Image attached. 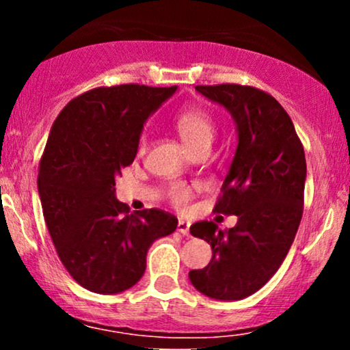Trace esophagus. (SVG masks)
Wrapping results in <instances>:
<instances>
[{"label":"esophagus","instance_id":"1","mask_svg":"<svg viewBox=\"0 0 350 350\" xmlns=\"http://www.w3.org/2000/svg\"><path fill=\"white\" fill-rule=\"evenodd\" d=\"M178 232H179L180 235L189 237V224L184 222V220H179V224H178Z\"/></svg>","mask_w":350,"mask_h":350}]
</instances>
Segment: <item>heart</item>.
Masks as SVG:
<instances>
[{
  "instance_id": "1",
  "label": "heart",
  "mask_w": 350,
  "mask_h": 350,
  "mask_svg": "<svg viewBox=\"0 0 350 350\" xmlns=\"http://www.w3.org/2000/svg\"><path fill=\"white\" fill-rule=\"evenodd\" d=\"M176 128L178 133L183 139L184 144L187 146L189 151L196 152L199 150H208L215 136V123L212 116L206 110L200 108H189L179 113L176 118ZM146 146V135L139 138V151L144 150ZM166 198L174 207H186L189 200L192 199V187L186 183H172L166 191Z\"/></svg>"
}]
</instances>
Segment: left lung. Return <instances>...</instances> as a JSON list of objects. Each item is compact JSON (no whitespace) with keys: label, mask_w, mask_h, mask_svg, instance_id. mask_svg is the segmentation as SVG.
Returning <instances> with one entry per match:
<instances>
[{"label":"left lung","mask_w":350,"mask_h":350,"mask_svg":"<svg viewBox=\"0 0 350 350\" xmlns=\"http://www.w3.org/2000/svg\"><path fill=\"white\" fill-rule=\"evenodd\" d=\"M230 111L239 144L217 199L215 212L237 215V226L220 230L196 222L191 234L212 247V260L189 280L202 295L237 301L258 291L286 258L304 204L306 158L295 124L270 94L250 85H196Z\"/></svg>","instance_id":"8db88e82"}]
</instances>
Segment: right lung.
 <instances>
[{
    "mask_svg": "<svg viewBox=\"0 0 350 350\" xmlns=\"http://www.w3.org/2000/svg\"><path fill=\"white\" fill-rule=\"evenodd\" d=\"M176 87L123 83L72 98L51 128L38 189L52 243L80 286L122 293L142 280L154 240L178 219L161 208L128 214L115 178L133 163L143 123Z\"/></svg>",
    "mask_w": 350,
    "mask_h": 350,
    "instance_id": "add662e5",
    "label": "right lung"
}]
</instances>
